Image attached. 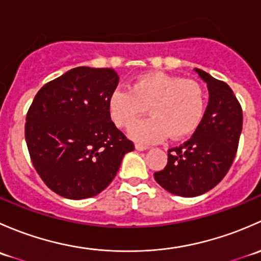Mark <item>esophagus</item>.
I'll return each mask as SVG.
<instances>
[{
  "instance_id": "1",
  "label": "esophagus",
  "mask_w": 261,
  "mask_h": 261,
  "mask_svg": "<svg viewBox=\"0 0 261 261\" xmlns=\"http://www.w3.org/2000/svg\"><path fill=\"white\" fill-rule=\"evenodd\" d=\"M135 149L138 150V151H145V150L149 149V146H145V145H140V144H136V145H135Z\"/></svg>"
}]
</instances>
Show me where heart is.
Returning a JSON list of instances; mask_svg holds the SVG:
<instances>
[{"label":"heart","mask_w":261,"mask_h":261,"mask_svg":"<svg viewBox=\"0 0 261 261\" xmlns=\"http://www.w3.org/2000/svg\"><path fill=\"white\" fill-rule=\"evenodd\" d=\"M146 108L152 116L128 130L134 140L152 144L168 135L172 140H180L192 135L202 122L206 94L196 81L152 72L136 77L130 91H112L107 101L110 117L121 128L132 125Z\"/></svg>","instance_id":"heart-1"}]
</instances>
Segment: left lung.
<instances>
[{"mask_svg": "<svg viewBox=\"0 0 261 261\" xmlns=\"http://www.w3.org/2000/svg\"><path fill=\"white\" fill-rule=\"evenodd\" d=\"M208 88V105L202 122L183 145L168 151V164L154 173L165 191L197 197L217 186L230 169L243 130V110L232 89L194 68Z\"/></svg>", "mask_w": 261, "mask_h": 261, "instance_id": "8db88e82", "label": "left lung"}]
</instances>
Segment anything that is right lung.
I'll use <instances>...</instances> for the list:
<instances>
[{
    "label": "right lung",
    "mask_w": 261,
    "mask_h": 261,
    "mask_svg": "<svg viewBox=\"0 0 261 261\" xmlns=\"http://www.w3.org/2000/svg\"><path fill=\"white\" fill-rule=\"evenodd\" d=\"M117 83L111 68L77 67L46 83L34 98L26 116V144L38 174L59 196H97L134 150L107 109Z\"/></svg>",
    "instance_id": "right-lung-1"
}]
</instances>
